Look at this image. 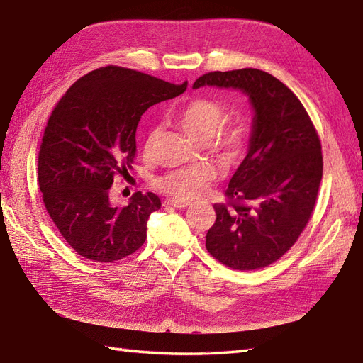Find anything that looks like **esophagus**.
Returning a JSON list of instances; mask_svg holds the SVG:
<instances>
[{"mask_svg":"<svg viewBox=\"0 0 363 363\" xmlns=\"http://www.w3.org/2000/svg\"><path fill=\"white\" fill-rule=\"evenodd\" d=\"M165 206H172V207H178V208H185L190 206V201H182V199H167L164 202Z\"/></svg>","mask_w":363,"mask_h":363,"instance_id":"1","label":"esophagus"}]
</instances>
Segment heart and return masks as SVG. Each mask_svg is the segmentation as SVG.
I'll use <instances>...</instances> for the list:
<instances>
[{
    "mask_svg": "<svg viewBox=\"0 0 363 363\" xmlns=\"http://www.w3.org/2000/svg\"><path fill=\"white\" fill-rule=\"evenodd\" d=\"M225 122V111L221 105L212 100L196 99L178 114V123L187 136L198 143H206L215 137ZM156 131L147 138V148L155 145ZM242 145V133L240 128L224 130L213 140V147L224 159L235 157ZM212 172L202 167H190L174 170L157 179V189L174 199H193L199 196L212 181Z\"/></svg>",
    "mask_w": 363,
    "mask_h": 363,
    "instance_id": "obj_1",
    "label": "heart"
}]
</instances>
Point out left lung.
Instances as JSON below:
<instances>
[{"label": "left lung", "instance_id": "8db88e82", "mask_svg": "<svg viewBox=\"0 0 363 363\" xmlns=\"http://www.w3.org/2000/svg\"><path fill=\"white\" fill-rule=\"evenodd\" d=\"M202 86L241 91L254 111L246 157L225 190L230 202L213 206L206 247L238 271L266 267L309 221L323 173L322 145L297 96L271 74L215 71L193 83V89Z\"/></svg>", "mask_w": 363, "mask_h": 363}]
</instances>
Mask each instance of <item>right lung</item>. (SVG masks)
<instances>
[{
	"label": "right lung",
	"mask_w": 363,
	"mask_h": 363,
	"mask_svg": "<svg viewBox=\"0 0 363 363\" xmlns=\"http://www.w3.org/2000/svg\"><path fill=\"white\" fill-rule=\"evenodd\" d=\"M187 89L119 66L79 79L50 114L38 153V184L57 229L79 255L117 261L147 238L150 215L161 208L155 193L138 191L114 206L109 187L136 153V130L150 106Z\"/></svg>",
	"instance_id": "1"
}]
</instances>
